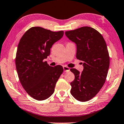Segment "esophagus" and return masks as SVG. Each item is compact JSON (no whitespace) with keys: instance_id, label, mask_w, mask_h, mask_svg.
Returning <instances> with one entry per match:
<instances>
[{"instance_id":"esophagus-1","label":"esophagus","mask_w":124,"mask_h":124,"mask_svg":"<svg viewBox=\"0 0 124 124\" xmlns=\"http://www.w3.org/2000/svg\"><path fill=\"white\" fill-rule=\"evenodd\" d=\"M63 69L64 71H65V72H68V71H70V68L69 67H67V66H63Z\"/></svg>"}]
</instances>
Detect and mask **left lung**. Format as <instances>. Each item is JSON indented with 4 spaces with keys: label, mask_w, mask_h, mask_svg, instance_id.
Here are the masks:
<instances>
[{
    "label": "left lung",
    "mask_w": 124,
    "mask_h": 124,
    "mask_svg": "<svg viewBox=\"0 0 124 124\" xmlns=\"http://www.w3.org/2000/svg\"><path fill=\"white\" fill-rule=\"evenodd\" d=\"M65 35L77 45V59L84 62L82 73L70 69L75 75L70 93L78 101H88L97 94L106 79L110 65L106 43L101 34L90 27L66 31Z\"/></svg>",
    "instance_id": "left-lung-1"
}]
</instances>
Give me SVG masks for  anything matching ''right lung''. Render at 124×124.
Masks as SVG:
<instances>
[{"label": "right lung", "instance_id": "1", "mask_svg": "<svg viewBox=\"0 0 124 124\" xmlns=\"http://www.w3.org/2000/svg\"><path fill=\"white\" fill-rule=\"evenodd\" d=\"M63 35V31L53 32L33 27L19 41L16 57V69L23 88L34 99L42 101L54 92L63 68L61 65L50 66L44 60L50 55L53 45Z\"/></svg>", "mask_w": 124, "mask_h": 124}]
</instances>
